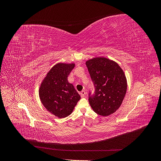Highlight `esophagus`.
Listing matches in <instances>:
<instances>
[{
    "mask_svg": "<svg viewBox=\"0 0 161 161\" xmlns=\"http://www.w3.org/2000/svg\"><path fill=\"white\" fill-rule=\"evenodd\" d=\"M80 95L81 96V97H84L86 95V92L85 91H82L81 92H80Z\"/></svg>",
    "mask_w": 161,
    "mask_h": 161,
    "instance_id": "1",
    "label": "esophagus"
}]
</instances>
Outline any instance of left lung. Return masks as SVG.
I'll list each match as a JSON object with an SVG mask.
<instances>
[{"mask_svg": "<svg viewBox=\"0 0 161 161\" xmlns=\"http://www.w3.org/2000/svg\"><path fill=\"white\" fill-rule=\"evenodd\" d=\"M94 86L89 91V102L96 114L108 116L120 107L127 90V81L120 66L105 58L86 62Z\"/></svg>", "mask_w": 161, "mask_h": 161, "instance_id": "1", "label": "left lung"}]
</instances>
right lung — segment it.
Masks as SVG:
<instances>
[{
    "mask_svg": "<svg viewBox=\"0 0 161 161\" xmlns=\"http://www.w3.org/2000/svg\"><path fill=\"white\" fill-rule=\"evenodd\" d=\"M74 64H56L48 72L40 89L43 105L59 118L69 116L80 96L74 86L68 81V76L74 69Z\"/></svg>",
    "mask_w": 161,
    "mask_h": 161,
    "instance_id": "obj_1",
    "label": "right lung"
}]
</instances>
